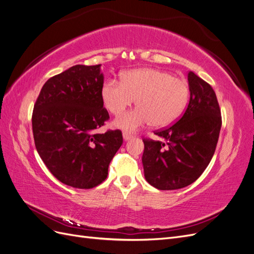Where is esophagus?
<instances>
[{"instance_id":"34e87169","label":"esophagus","mask_w":254,"mask_h":254,"mask_svg":"<svg viewBox=\"0 0 254 254\" xmlns=\"http://www.w3.org/2000/svg\"><path fill=\"white\" fill-rule=\"evenodd\" d=\"M134 135L132 134V133H130V132H123V137H124V140L125 141H129V140H131L132 137H133Z\"/></svg>"}]
</instances>
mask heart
Listing matches in <instances>:
<instances>
[{"label":"heart","mask_w":254,"mask_h":254,"mask_svg":"<svg viewBox=\"0 0 254 254\" xmlns=\"http://www.w3.org/2000/svg\"><path fill=\"white\" fill-rule=\"evenodd\" d=\"M105 107L119 115L136 99L137 108L121 115L114 126L128 132L151 123L166 127L178 120L190 99L187 80L158 68H139L125 73L122 81L107 80L102 90Z\"/></svg>","instance_id":"1"}]
</instances>
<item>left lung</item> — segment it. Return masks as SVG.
<instances>
[{
    "instance_id": "left-lung-1",
    "label": "left lung",
    "mask_w": 254,
    "mask_h": 254,
    "mask_svg": "<svg viewBox=\"0 0 254 254\" xmlns=\"http://www.w3.org/2000/svg\"><path fill=\"white\" fill-rule=\"evenodd\" d=\"M190 102L174 125L153 131L159 140L144 137L142 162L145 179L158 190L186 188L204 172L218 142L221 114L209 83L188 74Z\"/></svg>"
}]
</instances>
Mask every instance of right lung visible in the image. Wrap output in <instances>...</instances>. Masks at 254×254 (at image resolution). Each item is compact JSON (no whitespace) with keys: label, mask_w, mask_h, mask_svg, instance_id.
I'll use <instances>...</instances> for the list:
<instances>
[{"label":"right lung","mask_w":254,"mask_h":254,"mask_svg":"<svg viewBox=\"0 0 254 254\" xmlns=\"http://www.w3.org/2000/svg\"><path fill=\"white\" fill-rule=\"evenodd\" d=\"M103 86L101 64L74 65L45 82L34 106L37 151L54 177L75 189L105 181L123 144L119 129L96 132L109 120Z\"/></svg>","instance_id":"1"}]
</instances>
